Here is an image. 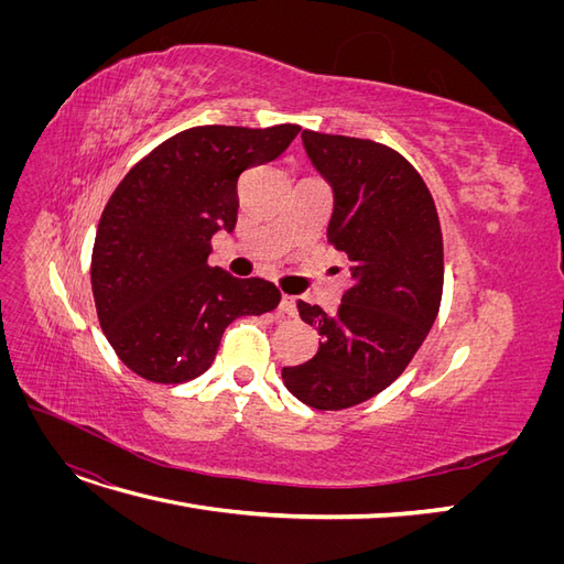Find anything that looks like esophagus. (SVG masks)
Returning a JSON list of instances; mask_svg holds the SVG:
<instances>
[{
	"label": "esophagus",
	"mask_w": 564,
	"mask_h": 564,
	"mask_svg": "<svg viewBox=\"0 0 564 564\" xmlns=\"http://www.w3.org/2000/svg\"><path fill=\"white\" fill-rule=\"evenodd\" d=\"M280 311H282L284 315H289V317H294V315H296V299L289 296V294H282V299H280Z\"/></svg>",
	"instance_id": "34e87169"
}]
</instances>
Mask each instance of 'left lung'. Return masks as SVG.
I'll return each mask as SVG.
<instances>
[{"instance_id":"left-lung-1","label":"left lung","mask_w":564,"mask_h":564,"mask_svg":"<svg viewBox=\"0 0 564 564\" xmlns=\"http://www.w3.org/2000/svg\"><path fill=\"white\" fill-rule=\"evenodd\" d=\"M332 185L327 237L344 251L352 286L334 315L299 301L322 340L313 360L284 367L286 390L313 409H348L395 381L440 311L445 259L435 202L416 169L388 145L305 129Z\"/></svg>"}]
</instances>
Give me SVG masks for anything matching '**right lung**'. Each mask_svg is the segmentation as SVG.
I'll return each mask as SVG.
<instances>
[{"instance_id": "1", "label": "right lung", "mask_w": 564, "mask_h": 564, "mask_svg": "<svg viewBox=\"0 0 564 564\" xmlns=\"http://www.w3.org/2000/svg\"><path fill=\"white\" fill-rule=\"evenodd\" d=\"M299 124L193 127L145 155L115 187L96 230L91 289L106 338L131 371L155 383L197 379L220 336L263 315L280 289L212 268V237L235 230L237 178L280 158Z\"/></svg>"}]
</instances>
